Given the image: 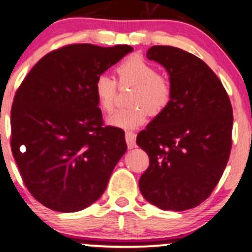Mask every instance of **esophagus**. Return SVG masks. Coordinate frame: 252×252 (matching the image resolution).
<instances>
[{"mask_svg":"<svg viewBox=\"0 0 252 252\" xmlns=\"http://www.w3.org/2000/svg\"><path fill=\"white\" fill-rule=\"evenodd\" d=\"M126 141L129 149H133L136 146V133L132 131L126 132Z\"/></svg>","mask_w":252,"mask_h":252,"instance_id":"34e87169","label":"esophagus"}]
</instances>
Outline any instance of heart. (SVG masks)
<instances>
[{
	"instance_id": "1",
	"label": "heart",
	"mask_w": 252,
	"mask_h": 252,
	"mask_svg": "<svg viewBox=\"0 0 252 252\" xmlns=\"http://www.w3.org/2000/svg\"><path fill=\"white\" fill-rule=\"evenodd\" d=\"M117 82L121 88L133 87L129 97L130 107L121 108L108 117V123L116 128L133 129L145 122L149 113L158 115L170 104L173 95L171 81L159 74L155 65L141 56H131L119 63ZM94 94L101 110L110 113L115 103V79L102 74L94 82Z\"/></svg>"
}]
</instances>
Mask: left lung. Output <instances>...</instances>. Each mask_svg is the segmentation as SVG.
Segmentation results:
<instances>
[{"label": "left lung", "mask_w": 252, "mask_h": 252, "mask_svg": "<svg viewBox=\"0 0 252 252\" xmlns=\"http://www.w3.org/2000/svg\"><path fill=\"white\" fill-rule=\"evenodd\" d=\"M149 60L170 74L168 107L137 136L150 165L139 179L146 201L164 211L194 208L211 195L231 150L232 107L205 62L173 46H152Z\"/></svg>", "instance_id": "obj_1"}]
</instances>
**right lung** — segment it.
Instances as JSON below:
<instances>
[{
	"label": "right lung",
	"instance_id": "1",
	"mask_svg": "<svg viewBox=\"0 0 252 252\" xmlns=\"http://www.w3.org/2000/svg\"><path fill=\"white\" fill-rule=\"evenodd\" d=\"M133 49L71 44L44 56L11 107L12 156L37 201L73 213L96 201L126 154L123 132L103 126L94 82Z\"/></svg>",
	"mask_w": 252,
	"mask_h": 252
}]
</instances>
